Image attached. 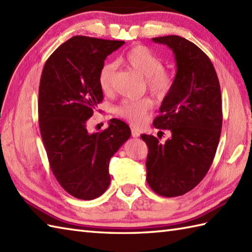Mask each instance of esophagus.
Here are the masks:
<instances>
[{
  "mask_svg": "<svg viewBox=\"0 0 252 252\" xmlns=\"http://www.w3.org/2000/svg\"><path fill=\"white\" fill-rule=\"evenodd\" d=\"M131 133H132V136L133 137H138V136H140V133H138V131L136 129H134V127H131Z\"/></svg>",
  "mask_w": 252,
  "mask_h": 252,
  "instance_id": "1",
  "label": "esophagus"
}]
</instances>
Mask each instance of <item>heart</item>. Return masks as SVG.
Instances as JSON below:
<instances>
[{"mask_svg":"<svg viewBox=\"0 0 252 252\" xmlns=\"http://www.w3.org/2000/svg\"><path fill=\"white\" fill-rule=\"evenodd\" d=\"M129 65L143 77H146L149 91L157 96H163L172 88L171 74L163 69V63L153 51L143 45H134L123 56ZM116 69L115 63H105L98 73V84L104 93H108L112 87V78ZM153 108V101L148 97L126 98L115 108V114L134 126L145 120L147 112Z\"/></svg>","mask_w":252,"mask_h":252,"instance_id":"heart-1","label":"heart"}]
</instances>
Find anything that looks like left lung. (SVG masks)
<instances>
[{
  "label": "left lung",
  "mask_w": 252,
  "mask_h": 252,
  "mask_svg": "<svg viewBox=\"0 0 252 252\" xmlns=\"http://www.w3.org/2000/svg\"><path fill=\"white\" fill-rule=\"evenodd\" d=\"M153 41L172 50L176 73L154 120L171 136L161 143L141 135L148 146L146 180L158 195L176 197L199 184L211 167L222 129L221 90L211 61L197 45L179 35Z\"/></svg>",
  "instance_id": "1"
}]
</instances>
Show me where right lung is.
<instances>
[{
  "instance_id": "1",
  "label": "right lung",
  "mask_w": 252,
  "mask_h": 252,
  "mask_svg": "<svg viewBox=\"0 0 252 252\" xmlns=\"http://www.w3.org/2000/svg\"><path fill=\"white\" fill-rule=\"evenodd\" d=\"M125 44L72 36L46 61L39 88V126L50 167L58 183L78 199L104 194L110 183L109 160L131 136L126 122L111 119L90 133L88 120L103 100L98 73L106 57Z\"/></svg>"
}]
</instances>
